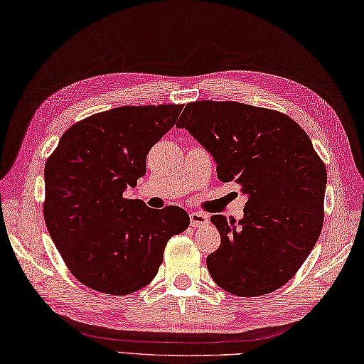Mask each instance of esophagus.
I'll return each instance as SVG.
<instances>
[{
    "label": "esophagus",
    "mask_w": 364,
    "mask_h": 364,
    "mask_svg": "<svg viewBox=\"0 0 364 364\" xmlns=\"http://www.w3.org/2000/svg\"><path fill=\"white\" fill-rule=\"evenodd\" d=\"M209 221H210V217L207 213H203V212H191L190 213L191 226H195V228L205 226V225H209Z\"/></svg>",
    "instance_id": "esophagus-1"
}]
</instances>
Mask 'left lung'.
I'll list each match as a JSON object with an SVG mask.
<instances>
[{
	"label": "left lung",
	"mask_w": 364,
	"mask_h": 364,
	"mask_svg": "<svg viewBox=\"0 0 364 364\" xmlns=\"http://www.w3.org/2000/svg\"><path fill=\"white\" fill-rule=\"evenodd\" d=\"M187 129L217 163L221 182L248 196L243 217L213 215L221 243L207 256L212 279L229 294L257 296L291 279L321 235L327 168L299 124L239 102L187 103Z\"/></svg>",
	"instance_id": "left-lung-1"
}]
</instances>
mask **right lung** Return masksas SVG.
I'll return each mask as SVG.
<instances>
[{
    "instance_id": "obj_1",
    "label": "right lung",
    "mask_w": 364,
    "mask_h": 364,
    "mask_svg": "<svg viewBox=\"0 0 364 364\" xmlns=\"http://www.w3.org/2000/svg\"><path fill=\"white\" fill-rule=\"evenodd\" d=\"M182 105L119 107L72 125L46 163L43 217L80 283L129 295L151 283L173 235L188 228L177 205L151 209L125 199L146 174L151 147L173 129Z\"/></svg>"
}]
</instances>
